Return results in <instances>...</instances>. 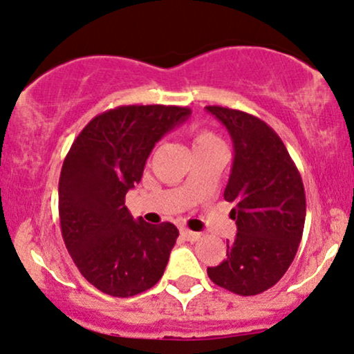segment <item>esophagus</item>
Listing matches in <instances>:
<instances>
[{"mask_svg": "<svg viewBox=\"0 0 354 354\" xmlns=\"http://www.w3.org/2000/svg\"><path fill=\"white\" fill-rule=\"evenodd\" d=\"M180 234L187 240V242H198V240L202 239V235L198 234V232H192V230H189V228H182Z\"/></svg>", "mask_w": 354, "mask_h": 354, "instance_id": "1", "label": "esophagus"}]
</instances>
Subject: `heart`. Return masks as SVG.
Here are the masks:
<instances>
[{"label": "heart", "mask_w": 354, "mask_h": 354, "mask_svg": "<svg viewBox=\"0 0 354 354\" xmlns=\"http://www.w3.org/2000/svg\"><path fill=\"white\" fill-rule=\"evenodd\" d=\"M192 140H194V149H205L212 147V145H220L218 137L209 129H194L192 132Z\"/></svg>", "instance_id": "heart-1"}]
</instances>
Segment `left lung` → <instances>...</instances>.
<instances>
[{
    "label": "left lung",
    "mask_w": 354,
    "mask_h": 354,
    "mask_svg": "<svg viewBox=\"0 0 354 354\" xmlns=\"http://www.w3.org/2000/svg\"><path fill=\"white\" fill-rule=\"evenodd\" d=\"M234 142V165L225 187L236 223L227 259L207 273L228 292L252 297L272 288L297 255L305 227V187L283 140L248 112L207 106Z\"/></svg>",
    "instance_id": "obj_1"
}]
</instances>
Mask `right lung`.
I'll use <instances>...</instances> for the list:
<instances>
[{
    "label": "right lung",
    "instance_id": "right-lung-1",
    "mask_svg": "<svg viewBox=\"0 0 354 354\" xmlns=\"http://www.w3.org/2000/svg\"><path fill=\"white\" fill-rule=\"evenodd\" d=\"M189 107L119 106L95 115L71 145L59 177V222L81 275L111 297H134L164 275L178 230L134 220L126 194L142 177L156 142Z\"/></svg>",
    "mask_w": 354,
    "mask_h": 354
}]
</instances>
